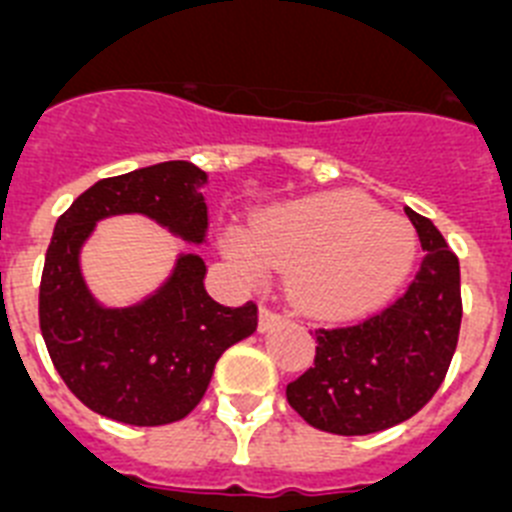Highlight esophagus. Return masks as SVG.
Instances as JSON below:
<instances>
[{
	"label": "esophagus",
	"instance_id": "1",
	"mask_svg": "<svg viewBox=\"0 0 512 512\" xmlns=\"http://www.w3.org/2000/svg\"><path fill=\"white\" fill-rule=\"evenodd\" d=\"M283 321V313L273 311V308L262 306L260 308V331H270L273 326H278Z\"/></svg>",
	"mask_w": 512,
	"mask_h": 512
}]
</instances>
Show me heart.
<instances>
[{
	"mask_svg": "<svg viewBox=\"0 0 512 512\" xmlns=\"http://www.w3.org/2000/svg\"><path fill=\"white\" fill-rule=\"evenodd\" d=\"M222 250L245 273H288L290 296L316 319L344 321L375 311L403 283L416 232L357 191L285 201L252 219L250 237L229 232Z\"/></svg>",
	"mask_w": 512,
	"mask_h": 512,
	"instance_id": "1",
	"label": "heart"
}]
</instances>
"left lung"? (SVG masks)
Masks as SVG:
<instances>
[{
	"instance_id": "1",
	"label": "left lung",
	"mask_w": 512,
	"mask_h": 512,
	"mask_svg": "<svg viewBox=\"0 0 512 512\" xmlns=\"http://www.w3.org/2000/svg\"><path fill=\"white\" fill-rule=\"evenodd\" d=\"M423 247L416 280L362 324L316 331V359L285 390L313 428L365 436L416 416L434 398L462 324L459 260L431 219L405 209Z\"/></svg>"
}]
</instances>
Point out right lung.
<instances>
[{"label":"right lung","instance_id":"add662e5","mask_svg":"<svg viewBox=\"0 0 512 512\" xmlns=\"http://www.w3.org/2000/svg\"><path fill=\"white\" fill-rule=\"evenodd\" d=\"M209 176L188 160L94 183L55 224L40 283V331L55 370L99 416L163 426L199 405L216 359L257 329V306L229 308L206 293V262L181 252L165 283L124 308L96 301L81 250L109 216L142 214L188 245H206Z\"/></svg>","mask_w":512,"mask_h":512}]
</instances>
